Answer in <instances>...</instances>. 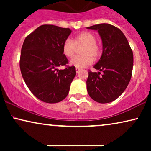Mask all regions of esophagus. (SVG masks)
Listing matches in <instances>:
<instances>
[{
  "label": "esophagus",
  "mask_w": 151,
  "mask_h": 151,
  "mask_svg": "<svg viewBox=\"0 0 151 151\" xmlns=\"http://www.w3.org/2000/svg\"><path fill=\"white\" fill-rule=\"evenodd\" d=\"M80 70H81V69H79V68H76V73H78V72H79V71H80Z\"/></svg>",
  "instance_id": "obj_1"
}]
</instances>
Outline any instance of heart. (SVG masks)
Listing matches in <instances>:
<instances>
[{"label": "heart", "mask_w": 151, "mask_h": 151, "mask_svg": "<svg viewBox=\"0 0 151 151\" xmlns=\"http://www.w3.org/2000/svg\"><path fill=\"white\" fill-rule=\"evenodd\" d=\"M97 38L90 32H82L74 37L73 40L67 38L63 45V53L67 58L73 57L75 54L76 47L84 46L81 53L83 55L76 56L69 62L72 67L79 68L86 67L93 63V57L98 58L100 53V47L96 43Z\"/></svg>", "instance_id": "obj_1"}]
</instances>
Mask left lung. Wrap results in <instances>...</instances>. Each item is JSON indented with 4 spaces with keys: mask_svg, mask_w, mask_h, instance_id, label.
<instances>
[{
    "mask_svg": "<svg viewBox=\"0 0 151 151\" xmlns=\"http://www.w3.org/2000/svg\"><path fill=\"white\" fill-rule=\"evenodd\" d=\"M86 29L98 31L102 42V55L93 67L99 71L88 72L86 89L96 102H111L121 96L131 80L133 51L124 34L116 27L102 23Z\"/></svg>",
    "mask_w": 151,
    "mask_h": 151,
    "instance_id": "1",
    "label": "left lung"
}]
</instances>
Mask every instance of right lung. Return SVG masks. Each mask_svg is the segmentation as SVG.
I'll return each mask as SVG.
<instances>
[{"mask_svg": "<svg viewBox=\"0 0 151 151\" xmlns=\"http://www.w3.org/2000/svg\"><path fill=\"white\" fill-rule=\"evenodd\" d=\"M71 32L69 28L43 24L24 39L20 53V71L29 89L42 102H59L69 93L76 75V67H58L68 63L63 53V45Z\"/></svg>", "mask_w": 151, "mask_h": 151, "instance_id": "right-lung-1", "label": "right lung"}]
</instances>
